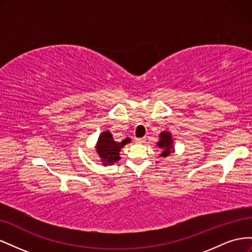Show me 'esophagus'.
<instances>
[{
    "mask_svg": "<svg viewBox=\"0 0 252 252\" xmlns=\"http://www.w3.org/2000/svg\"><path fill=\"white\" fill-rule=\"evenodd\" d=\"M145 140H146L145 138H136V139H135V142H136V143H144Z\"/></svg>",
    "mask_w": 252,
    "mask_h": 252,
    "instance_id": "1",
    "label": "esophagus"
}]
</instances>
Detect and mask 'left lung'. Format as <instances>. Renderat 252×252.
<instances>
[{"label": "left lung", "instance_id": "1", "mask_svg": "<svg viewBox=\"0 0 252 252\" xmlns=\"http://www.w3.org/2000/svg\"><path fill=\"white\" fill-rule=\"evenodd\" d=\"M158 147L163 149L161 157H167L170 155L173 146H172L171 134L168 131H164L159 134V141L158 142Z\"/></svg>", "mask_w": 252, "mask_h": 252}]
</instances>
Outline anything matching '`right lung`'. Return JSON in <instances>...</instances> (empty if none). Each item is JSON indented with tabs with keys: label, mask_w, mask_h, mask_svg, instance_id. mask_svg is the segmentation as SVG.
<instances>
[{
	"label": "right lung",
	"mask_w": 252,
	"mask_h": 252,
	"mask_svg": "<svg viewBox=\"0 0 252 252\" xmlns=\"http://www.w3.org/2000/svg\"><path fill=\"white\" fill-rule=\"evenodd\" d=\"M130 142V139H125L121 143L113 141L112 134L109 131H104L96 144V151L98 156L102 158L103 164H112L120 159L119 152L124 145Z\"/></svg>",
	"instance_id": "add662e5"
}]
</instances>
